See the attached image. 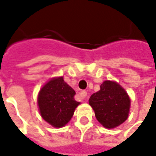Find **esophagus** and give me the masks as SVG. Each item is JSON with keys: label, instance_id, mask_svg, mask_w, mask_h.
<instances>
[{"label": "esophagus", "instance_id": "1", "mask_svg": "<svg viewBox=\"0 0 156 156\" xmlns=\"http://www.w3.org/2000/svg\"><path fill=\"white\" fill-rule=\"evenodd\" d=\"M79 95H80V97L82 99H85L86 97H87V92L85 91H80V93H79Z\"/></svg>", "mask_w": 156, "mask_h": 156}]
</instances>
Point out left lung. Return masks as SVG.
<instances>
[{
  "label": "left lung",
  "instance_id": "8db88e82",
  "mask_svg": "<svg viewBox=\"0 0 156 156\" xmlns=\"http://www.w3.org/2000/svg\"><path fill=\"white\" fill-rule=\"evenodd\" d=\"M89 104L98 121L106 128H113L127 119L130 98L119 84L105 81L100 85V90L90 97Z\"/></svg>",
  "mask_w": 156,
  "mask_h": 156
}]
</instances>
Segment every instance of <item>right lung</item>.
Returning a JSON list of instances; mask_svg holds the SVG:
<instances>
[{"instance_id":"obj_1","label":"right lung","mask_w":156,"mask_h":156,"mask_svg":"<svg viewBox=\"0 0 156 156\" xmlns=\"http://www.w3.org/2000/svg\"><path fill=\"white\" fill-rule=\"evenodd\" d=\"M75 94V91L63 78L49 81L38 95V106L44 120L55 127L66 125L79 105V102L74 99Z\"/></svg>"}]
</instances>
